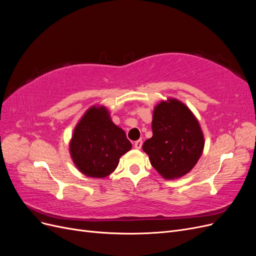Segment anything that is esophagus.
Here are the masks:
<instances>
[{"label":"esophagus","mask_w":256,"mask_h":256,"mask_svg":"<svg viewBox=\"0 0 256 256\" xmlns=\"http://www.w3.org/2000/svg\"><path fill=\"white\" fill-rule=\"evenodd\" d=\"M142 144H143L142 140H138V141H136V142H134V147H136V150H140L141 147H142Z\"/></svg>","instance_id":"34e87169"}]
</instances>
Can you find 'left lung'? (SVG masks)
<instances>
[{
  "instance_id": "left-lung-1",
  "label": "left lung",
  "mask_w": 256,
  "mask_h": 256,
  "mask_svg": "<svg viewBox=\"0 0 256 256\" xmlns=\"http://www.w3.org/2000/svg\"><path fill=\"white\" fill-rule=\"evenodd\" d=\"M152 136L143 144L152 166L166 180L182 177L196 164L204 148L198 120L180 102L170 99L156 106Z\"/></svg>"
}]
</instances>
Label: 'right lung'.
<instances>
[{"label": "right lung", "instance_id": "1", "mask_svg": "<svg viewBox=\"0 0 256 256\" xmlns=\"http://www.w3.org/2000/svg\"><path fill=\"white\" fill-rule=\"evenodd\" d=\"M131 148L125 131L114 125L104 106H92L76 125L70 142L74 164L84 175L102 178Z\"/></svg>", "mask_w": 256, "mask_h": 256}]
</instances>
